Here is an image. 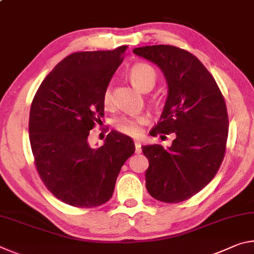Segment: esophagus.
I'll return each mask as SVG.
<instances>
[{
	"label": "esophagus",
	"mask_w": 254,
	"mask_h": 254,
	"mask_svg": "<svg viewBox=\"0 0 254 254\" xmlns=\"http://www.w3.org/2000/svg\"><path fill=\"white\" fill-rule=\"evenodd\" d=\"M142 149H141V143L139 141H135V153H141Z\"/></svg>",
	"instance_id": "34e87169"
}]
</instances>
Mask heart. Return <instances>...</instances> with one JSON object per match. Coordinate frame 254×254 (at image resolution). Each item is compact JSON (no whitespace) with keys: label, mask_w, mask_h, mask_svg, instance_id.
Masks as SVG:
<instances>
[{"label":"heart","mask_w":254,"mask_h":254,"mask_svg":"<svg viewBox=\"0 0 254 254\" xmlns=\"http://www.w3.org/2000/svg\"><path fill=\"white\" fill-rule=\"evenodd\" d=\"M130 78L133 85L140 91L145 92L151 89L157 80V72L148 64H135L130 69ZM112 103V93L111 87L107 86L103 93V104L109 107ZM147 123V118L142 115L136 117H122L118 119L114 123L115 128L123 134L130 136H137L141 134L142 126Z\"/></svg>","instance_id":"obj_1"}]
</instances>
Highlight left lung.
<instances>
[{
    "instance_id": "1",
    "label": "left lung",
    "mask_w": 254,
    "mask_h": 254,
    "mask_svg": "<svg viewBox=\"0 0 254 254\" xmlns=\"http://www.w3.org/2000/svg\"><path fill=\"white\" fill-rule=\"evenodd\" d=\"M133 53L160 68L168 86L160 122L150 134H176L168 148L141 147L149 160L145 187L153 198L179 203L201 190L224 158L229 133L224 97L200 60L186 50L157 45Z\"/></svg>"
}]
</instances>
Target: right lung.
I'll use <instances>...</instances> for the list:
<instances>
[{"label": "right lung", "instance_id": "right-lung-1", "mask_svg": "<svg viewBox=\"0 0 254 254\" xmlns=\"http://www.w3.org/2000/svg\"><path fill=\"white\" fill-rule=\"evenodd\" d=\"M127 48L69 55L47 75L32 101L29 137L38 173L55 197L75 207L106 203L135 151L131 137L118 131L102 147L88 143L89 131L104 115L103 93Z\"/></svg>", "mask_w": 254, "mask_h": 254}]
</instances>
